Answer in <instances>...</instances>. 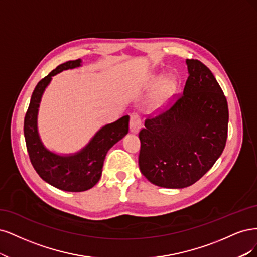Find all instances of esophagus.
I'll return each mask as SVG.
<instances>
[{
	"label": "esophagus",
	"instance_id": "1",
	"mask_svg": "<svg viewBox=\"0 0 257 257\" xmlns=\"http://www.w3.org/2000/svg\"><path fill=\"white\" fill-rule=\"evenodd\" d=\"M141 125H142V120H141L140 115L138 113H132L130 116V131L134 132V134H137L139 130L141 129Z\"/></svg>",
	"mask_w": 257,
	"mask_h": 257
}]
</instances>
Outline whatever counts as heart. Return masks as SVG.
<instances>
[{"mask_svg": "<svg viewBox=\"0 0 257 257\" xmlns=\"http://www.w3.org/2000/svg\"><path fill=\"white\" fill-rule=\"evenodd\" d=\"M176 86H177V80L175 77L171 76V77H168L167 79H164L161 83L159 93L155 98L154 106L155 107L162 106L171 98L174 92H175Z\"/></svg>", "mask_w": 257, "mask_h": 257, "instance_id": "1", "label": "heart"}]
</instances>
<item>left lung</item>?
<instances>
[{
    "mask_svg": "<svg viewBox=\"0 0 257 257\" xmlns=\"http://www.w3.org/2000/svg\"><path fill=\"white\" fill-rule=\"evenodd\" d=\"M188 79L168 109L139 132V167L152 184L170 189L193 185L224 150L228 106L216 78L198 60H187Z\"/></svg>",
    "mask_w": 257,
    "mask_h": 257,
    "instance_id": "obj_1",
    "label": "left lung"
}]
</instances>
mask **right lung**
Masks as SVG:
<instances>
[{
  "instance_id": "add662e5",
  "label": "right lung",
  "mask_w": 257,
  "mask_h": 257,
  "mask_svg": "<svg viewBox=\"0 0 257 257\" xmlns=\"http://www.w3.org/2000/svg\"><path fill=\"white\" fill-rule=\"evenodd\" d=\"M82 61H68L41 79L32 94L24 117V138L30 160L38 175L46 183L63 191L82 192L93 188L101 177L107 151L128 134L129 115L99 129L88 144L76 154L57 155L47 150L37 129V115L41 97L52 77L63 70L80 67Z\"/></svg>"
}]
</instances>
